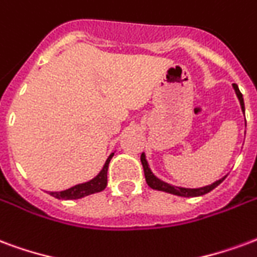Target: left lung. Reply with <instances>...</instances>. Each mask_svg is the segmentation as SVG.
I'll list each match as a JSON object with an SVG mask.
<instances>
[{
	"instance_id": "1",
	"label": "left lung",
	"mask_w": 257,
	"mask_h": 257,
	"mask_svg": "<svg viewBox=\"0 0 257 257\" xmlns=\"http://www.w3.org/2000/svg\"><path fill=\"white\" fill-rule=\"evenodd\" d=\"M234 90H235V94L238 97L239 104H241V109L242 112H245V105H244V98H242V94L239 91L238 86L234 83L233 85ZM141 163L142 167H144V174H145V179H147V183L149 185V188L155 189V190H162V192L166 193H171V194H175V196H181V197H198V196H203V194H207L211 190L216 188L218 185L223 182L224 178H220L219 181L213 182L212 185H208V186H204V188H198V189H188V188H178V186H172L170 183L163 182L162 179H159L157 177L153 175V172L151 171L149 168V164L147 162V157H145V153L141 155Z\"/></svg>"
}]
</instances>
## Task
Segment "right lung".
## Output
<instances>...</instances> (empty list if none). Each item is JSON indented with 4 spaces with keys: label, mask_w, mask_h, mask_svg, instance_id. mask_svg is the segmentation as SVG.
Returning <instances> with one entry per match:
<instances>
[{
    "label": "right lung",
    "mask_w": 257,
    "mask_h": 257,
    "mask_svg": "<svg viewBox=\"0 0 257 257\" xmlns=\"http://www.w3.org/2000/svg\"><path fill=\"white\" fill-rule=\"evenodd\" d=\"M112 156H113V153H110L100 174L95 178H93L91 181L75 185L72 188L63 190V192H50V196L59 198V200H76V198H82L85 196H89V194H93V193L102 192L106 188V182H108L106 174H108V166H109Z\"/></svg>",
    "instance_id": "1"
}]
</instances>
